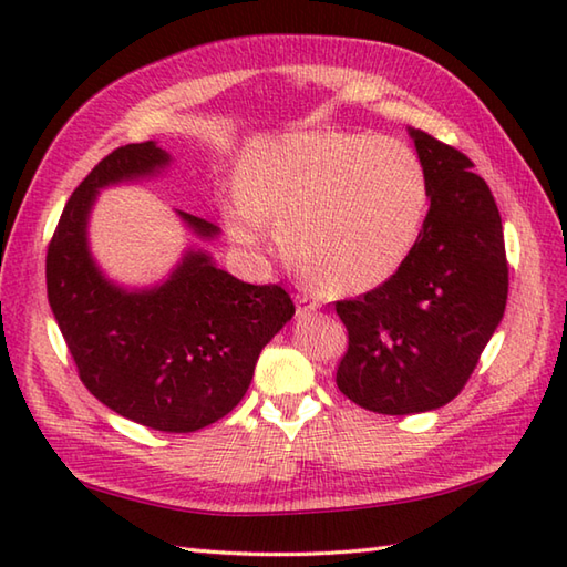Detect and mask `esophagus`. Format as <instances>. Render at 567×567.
Listing matches in <instances>:
<instances>
[{"instance_id": "esophagus-1", "label": "esophagus", "mask_w": 567, "mask_h": 567, "mask_svg": "<svg viewBox=\"0 0 567 567\" xmlns=\"http://www.w3.org/2000/svg\"><path fill=\"white\" fill-rule=\"evenodd\" d=\"M319 309V299L309 295H297V317H307Z\"/></svg>"}]
</instances>
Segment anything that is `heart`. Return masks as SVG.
<instances>
[{"label":"heart","instance_id":"1","mask_svg":"<svg viewBox=\"0 0 567 567\" xmlns=\"http://www.w3.org/2000/svg\"><path fill=\"white\" fill-rule=\"evenodd\" d=\"M426 173L406 143L299 131L250 146L221 204L226 231L258 250L277 238L299 272L333 292H368L400 270L426 212Z\"/></svg>","mask_w":567,"mask_h":567}]
</instances>
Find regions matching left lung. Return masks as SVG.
Wrapping results in <instances>:
<instances>
[{"mask_svg":"<svg viewBox=\"0 0 567 567\" xmlns=\"http://www.w3.org/2000/svg\"><path fill=\"white\" fill-rule=\"evenodd\" d=\"M431 207L416 244L388 282L336 302L348 351L339 390L358 406L406 416L449 404L465 388L507 307L502 219L473 161L409 128Z\"/></svg>","mask_w":567,"mask_h":567,"instance_id":"left-lung-1","label":"left lung"}]
</instances>
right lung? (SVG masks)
I'll list each match as a JSON object with an SVG mask.
<instances>
[{
    "label": "right lung",
    "instance_id": "add662e5",
    "mask_svg": "<svg viewBox=\"0 0 567 567\" xmlns=\"http://www.w3.org/2000/svg\"><path fill=\"white\" fill-rule=\"evenodd\" d=\"M171 155L153 141L102 158L68 199L48 244V302L80 380L102 404L141 426L189 433L244 400L258 355L295 315L280 285H248L187 250L163 285L124 290L106 280L87 246L102 187L158 175ZM199 238L214 224L177 212Z\"/></svg>",
    "mask_w": 567,
    "mask_h": 567
}]
</instances>
